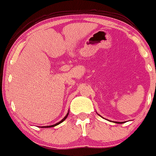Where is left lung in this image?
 Here are the masks:
<instances>
[{
  "instance_id": "obj_1",
  "label": "left lung",
  "mask_w": 156,
  "mask_h": 156,
  "mask_svg": "<svg viewBox=\"0 0 156 156\" xmlns=\"http://www.w3.org/2000/svg\"><path fill=\"white\" fill-rule=\"evenodd\" d=\"M117 123H118V122H117ZM118 123H119V122H118ZM119 124H121V123H119Z\"/></svg>"
}]
</instances>
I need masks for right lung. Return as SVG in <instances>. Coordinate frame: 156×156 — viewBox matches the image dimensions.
<instances>
[{"label": "right lung", "mask_w": 156, "mask_h": 156, "mask_svg": "<svg viewBox=\"0 0 156 156\" xmlns=\"http://www.w3.org/2000/svg\"><path fill=\"white\" fill-rule=\"evenodd\" d=\"M67 116H68V113H67V116H66V117H65V118H64V119H63V120H62V121H60V122H59V123H58V124H55V125H51V126H44V127H44V128H45V127H55V126H56V125H58V124H61V123H62V122H63V121H64V120H65V119H66V118H67Z\"/></svg>", "instance_id": "1"}]
</instances>
